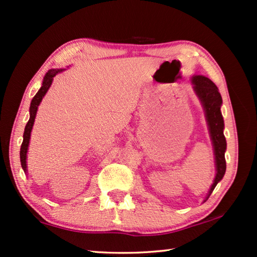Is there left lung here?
I'll return each mask as SVG.
<instances>
[{
	"mask_svg": "<svg viewBox=\"0 0 257 257\" xmlns=\"http://www.w3.org/2000/svg\"><path fill=\"white\" fill-rule=\"evenodd\" d=\"M191 82L194 85L195 93L201 99L204 111H205L208 130H210V136L215 155L216 175L210 190H208L206 197L207 199L212 194V191L214 190L217 182L223 178L225 168H227L224 158V152L227 150V142H225V137L223 135V116L221 114L220 110L221 105H222V97H221V94L219 93V89H217L214 82L208 79L207 77L196 75L191 78Z\"/></svg>",
	"mask_w": 257,
	"mask_h": 257,
	"instance_id": "8db88e82",
	"label": "left lung"
}]
</instances>
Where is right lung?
Segmentation results:
<instances>
[{
	"label": "right lung",
	"instance_id": "add662e5",
	"mask_svg": "<svg viewBox=\"0 0 257 257\" xmlns=\"http://www.w3.org/2000/svg\"><path fill=\"white\" fill-rule=\"evenodd\" d=\"M61 71H62V69H51V70L46 73L44 79H43L42 87L37 92V94L33 97L32 103H30V107H29L30 116H29L27 124H26V127H25L24 141H23V144H21V149H20V162H21V167H23L25 172H27V152H28V145H29V141H30V133H32L33 125L35 122V118H36L38 105L41 104L43 97L45 96L46 92L49 90L50 86L52 85L53 77L55 75H58V73Z\"/></svg>",
	"mask_w": 257,
	"mask_h": 257
}]
</instances>
